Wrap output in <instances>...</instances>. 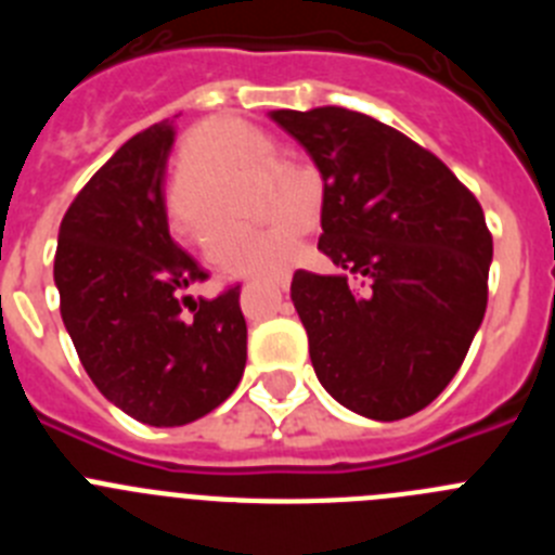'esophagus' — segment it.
Wrapping results in <instances>:
<instances>
[{
  "label": "esophagus",
  "instance_id": "esophagus-1",
  "mask_svg": "<svg viewBox=\"0 0 555 555\" xmlns=\"http://www.w3.org/2000/svg\"><path fill=\"white\" fill-rule=\"evenodd\" d=\"M272 286L278 288V292H286V288H288V274H283V278H274Z\"/></svg>",
  "mask_w": 555,
  "mask_h": 555
}]
</instances>
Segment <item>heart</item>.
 <instances>
[{
    "label": "heart",
    "instance_id": "obj_1",
    "mask_svg": "<svg viewBox=\"0 0 555 555\" xmlns=\"http://www.w3.org/2000/svg\"><path fill=\"white\" fill-rule=\"evenodd\" d=\"M274 146L267 135L244 121L217 116L189 132L175 191L169 194V217L180 233L205 238L214 224L224 219V191L261 169L272 183L263 194V217L272 222L258 230H224L208 244V261L230 278H269L294 261L306 228V194L286 183L288 166L269 164Z\"/></svg>",
    "mask_w": 555,
    "mask_h": 555
}]
</instances>
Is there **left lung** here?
<instances>
[{"mask_svg":"<svg viewBox=\"0 0 555 555\" xmlns=\"http://www.w3.org/2000/svg\"><path fill=\"white\" fill-rule=\"evenodd\" d=\"M269 119L306 146L325 183L320 249L338 272L297 269L292 281L313 372L370 420L423 411L487 313L483 208L434 152L364 113L327 105Z\"/></svg>","mask_w":555,"mask_h":555,"instance_id":"8db88e82","label":"left lung"}]
</instances>
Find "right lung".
<instances>
[{"label": "right lung", "mask_w": 555, "mask_h": 555, "mask_svg": "<svg viewBox=\"0 0 555 555\" xmlns=\"http://www.w3.org/2000/svg\"><path fill=\"white\" fill-rule=\"evenodd\" d=\"M175 119L132 135L82 185L57 233L61 317L96 389L125 414L178 428L222 405L247 364L238 288L191 300L208 274L169 235L164 175Z\"/></svg>", "instance_id": "right-lung-1"}]
</instances>
